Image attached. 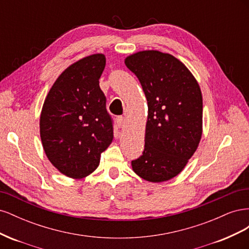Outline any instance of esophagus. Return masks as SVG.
<instances>
[{"label":"esophagus","instance_id":"esophagus-1","mask_svg":"<svg viewBox=\"0 0 249 249\" xmlns=\"http://www.w3.org/2000/svg\"><path fill=\"white\" fill-rule=\"evenodd\" d=\"M116 120H117V124H118L119 127H124V126L125 123H124V118L123 116H118L116 118Z\"/></svg>","mask_w":249,"mask_h":249}]
</instances>
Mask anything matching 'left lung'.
Here are the masks:
<instances>
[{
	"label": "left lung",
	"instance_id": "1",
	"mask_svg": "<svg viewBox=\"0 0 249 249\" xmlns=\"http://www.w3.org/2000/svg\"><path fill=\"white\" fill-rule=\"evenodd\" d=\"M142 86L148 115L145 145L132 161L135 173L159 183L178 176L196 150L202 133V96L198 83L173 56L143 51L124 61Z\"/></svg>",
	"mask_w": 249,
	"mask_h": 249
}]
</instances>
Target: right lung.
<instances>
[{"label":"right lung","mask_w":249,"mask_h":249,"mask_svg":"<svg viewBox=\"0 0 249 249\" xmlns=\"http://www.w3.org/2000/svg\"><path fill=\"white\" fill-rule=\"evenodd\" d=\"M105 65L103 54L71 64L43 103L40 138L44 153L60 172L72 178L94 171L113 140V119L99 81Z\"/></svg>","instance_id":"1"}]
</instances>
